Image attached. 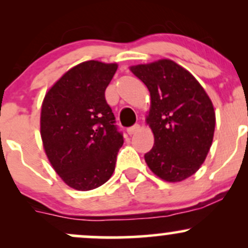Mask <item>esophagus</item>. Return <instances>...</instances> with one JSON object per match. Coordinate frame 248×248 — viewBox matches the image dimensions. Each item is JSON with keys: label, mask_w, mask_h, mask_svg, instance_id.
Listing matches in <instances>:
<instances>
[{"label": "esophagus", "mask_w": 248, "mask_h": 248, "mask_svg": "<svg viewBox=\"0 0 248 248\" xmlns=\"http://www.w3.org/2000/svg\"><path fill=\"white\" fill-rule=\"evenodd\" d=\"M140 128H141V127H140V124H134L133 127H129V128H128V129H127V133L129 134V135H134V134L138 133L139 130H140Z\"/></svg>", "instance_id": "obj_1"}]
</instances>
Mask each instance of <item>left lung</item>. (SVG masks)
Segmentation results:
<instances>
[{"mask_svg":"<svg viewBox=\"0 0 248 248\" xmlns=\"http://www.w3.org/2000/svg\"><path fill=\"white\" fill-rule=\"evenodd\" d=\"M129 70L150 93L146 122L154 134V146L144 155L147 166L166 182L189 178L204 163L213 141L211 99L197 79L171 59Z\"/></svg>","mask_w":248,"mask_h":248,"instance_id":"left-lung-1","label":"left lung"}]
</instances>
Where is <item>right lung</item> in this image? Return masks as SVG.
Here are the masks:
<instances>
[{"mask_svg": "<svg viewBox=\"0 0 248 248\" xmlns=\"http://www.w3.org/2000/svg\"><path fill=\"white\" fill-rule=\"evenodd\" d=\"M116 70V62H80L65 72L43 100L41 136L45 154L62 182L79 191L106 183L124 144L105 99Z\"/></svg>", "mask_w": 248, "mask_h": 248, "instance_id": "right-lung-1", "label": "right lung"}]
</instances>
